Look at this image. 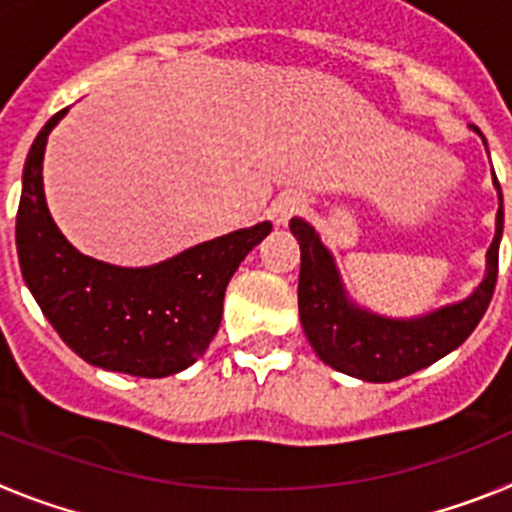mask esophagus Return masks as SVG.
<instances>
[{"instance_id":"obj_1","label":"esophagus","mask_w":512,"mask_h":512,"mask_svg":"<svg viewBox=\"0 0 512 512\" xmlns=\"http://www.w3.org/2000/svg\"><path fill=\"white\" fill-rule=\"evenodd\" d=\"M302 210H305V202H302L300 194L284 192L279 194L277 200L271 202L269 217H271V223L277 225V228H284V225H287L295 215H300Z\"/></svg>"}]
</instances>
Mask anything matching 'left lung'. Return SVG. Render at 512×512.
Wrapping results in <instances>:
<instances>
[{
  "mask_svg": "<svg viewBox=\"0 0 512 512\" xmlns=\"http://www.w3.org/2000/svg\"><path fill=\"white\" fill-rule=\"evenodd\" d=\"M492 182L500 207L495 217V238L487 248L485 277L469 297L418 318H387L356 305L343 287L333 253L325 248L315 228L302 217L289 220V230L300 243L302 261L297 284L300 323L323 364L364 382H395L436 364L472 336L495 292L497 253L503 238V192L495 171Z\"/></svg>",
  "mask_w": 512,
  "mask_h": 512,
  "instance_id": "left-lung-1",
  "label": "left lung"
}]
</instances>
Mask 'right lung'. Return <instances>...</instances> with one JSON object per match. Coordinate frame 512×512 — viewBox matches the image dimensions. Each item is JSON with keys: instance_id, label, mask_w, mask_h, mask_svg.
Instances as JSON below:
<instances>
[{"instance_id": "1", "label": "right lung", "mask_w": 512, "mask_h": 512, "mask_svg": "<svg viewBox=\"0 0 512 512\" xmlns=\"http://www.w3.org/2000/svg\"><path fill=\"white\" fill-rule=\"evenodd\" d=\"M45 122L27 153L17 210L22 279L63 343L87 364L161 379L200 359L223 318V297L241 261L271 223L233 230L151 266H115L76 251L53 223L43 189Z\"/></svg>"}]
</instances>
